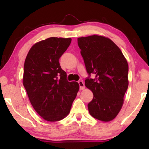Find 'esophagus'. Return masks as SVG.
<instances>
[{"label": "esophagus", "mask_w": 149, "mask_h": 149, "mask_svg": "<svg viewBox=\"0 0 149 149\" xmlns=\"http://www.w3.org/2000/svg\"><path fill=\"white\" fill-rule=\"evenodd\" d=\"M79 84V88L81 90H83L85 89V86H84V83H83L82 81H79L78 82Z\"/></svg>", "instance_id": "34e87169"}]
</instances>
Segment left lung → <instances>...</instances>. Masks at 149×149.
I'll return each instance as SVG.
<instances>
[{"mask_svg": "<svg viewBox=\"0 0 149 149\" xmlns=\"http://www.w3.org/2000/svg\"><path fill=\"white\" fill-rule=\"evenodd\" d=\"M77 43L86 71L94 79L85 80L93 92L88 104L93 118L102 122L113 120L121 110L129 85V66L119 47L111 40L93 34L78 38Z\"/></svg>", "mask_w": 149, "mask_h": 149, "instance_id": "obj_1", "label": "left lung"}]
</instances>
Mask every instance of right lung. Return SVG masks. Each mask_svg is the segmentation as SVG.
Segmentation results:
<instances>
[{
    "mask_svg": "<svg viewBox=\"0 0 149 149\" xmlns=\"http://www.w3.org/2000/svg\"><path fill=\"white\" fill-rule=\"evenodd\" d=\"M72 39L51 37L33 45L24 63L23 84L31 105L42 118L59 121L67 116L79 90L66 79L59 59Z\"/></svg>",
    "mask_w": 149,
    "mask_h": 149,
    "instance_id": "obj_1",
    "label": "right lung"
}]
</instances>
